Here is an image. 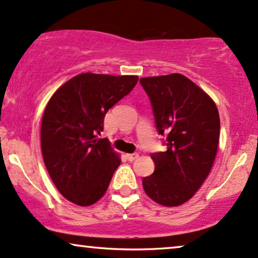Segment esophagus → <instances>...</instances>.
I'll list each match as a JSON object with an SVG mask.
<instances>
[{"instance_id":"34e87169","label":"esophagus","mask_w":258,"mask_h":258,"mask_svg":"<svg viewBox=\"0 0 258 258\" xmlns=\"http://www.w3.org/2000/svg\"><path fill=\"white\" fill-rule=\"evenodd\" d=\"M139 157V155L138 153H127L126 155V158L128 159L130 162H132V161H135V159H137Z\"/></svg>"}]
</instances>
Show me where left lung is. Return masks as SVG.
<instances>
[{
  "instance_id": "obj_1",
  "label": "left lung",
  "mask_w": 258,
  "mask_h": 258,
  "mask_svg": "<svg viewBox=\"0 0 258 258\" xmlns=\"http://www.w3.org/2000/svg\"><path fill=\"white\" fill-rule=\"evenodd\" d=\"M139 82L167 145V151L151 155L155 171L143 178V187L157 204L180 206L210 174L219 144V113L214 101L181 74L144 77Z\"/></svg>"
}]
</instances>
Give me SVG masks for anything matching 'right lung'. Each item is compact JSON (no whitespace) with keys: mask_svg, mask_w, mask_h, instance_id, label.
<instances>
[{"mask_svg":"<svg viewBox=\"0 0 258 258\" xmlns=\"http://www.w3.org/2000/svg\"><path fill=\"white\" fill-rule=\"evenodd\" d=\"M138 76L80 74L48 101L40 140L45 165L59 193L78 206L99 201L120 164L108 139H99L109 108L130 94Z\"/></svg>","mask_w":258,"mask_h":258,"instance_id":"obj_1","label":"right lung"}]
</instances>
